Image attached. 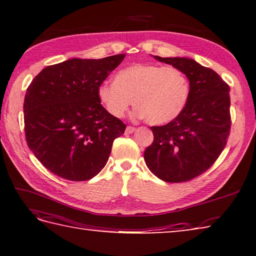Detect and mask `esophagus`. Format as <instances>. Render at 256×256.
<instances>
[{
    "mask_svg": "<svg viewBox=\"0 0 256 256\" xmlns=\"http://www.w3.org/2000/svg\"><path fill=\"white\" fill-rule=\"evenodd\" d=\"M135 130H136V128L128 126H126V134H132V132H134Z\"/></svg>",
    "mask_w": 256,
    "mask_h": 256,
    "instance_id": "esophagus-1",
    "label": "esophagus"
}]
</instances>
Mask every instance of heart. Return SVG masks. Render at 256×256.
<instances>
[{
	"label": "heart",
	"mask_w": 256,
	"mask_h": 256,
	"mask_svg": "<svg viewBox=\"0 0 256 256\" xmlns=\"http://www.w3.org/2000/svg\"><path fill=\"white\" fill-rule=\"evenodd\" d=\"M190 84L186 75L174 66L132 64L118 71L115 80H104L97 88V96L108 112L124 117L132 104L134 114L150 124H164L181 114Z\"/></svg>",
	"instance_id": "obj_1"
}]
</instances>
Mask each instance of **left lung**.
Instances as JSON below:
<instances>
[{
	"mask_svg": "<svg viewBox=\"0 0 256 256\" xmlns=\"http://www.w3.org/2000/svg\"><path fill=\"white\" fill-rule=\"evenodd\" d=\"M154 58L187 76L190 95L179 116L150 128L154 141L144 152V160L159 179L188 182L210 168L226 146L231 128L230 86L216 71L194 60Z\"/></svg>",
	"mask_w": 256,
	"mask_h": 256,
	"instance_id": "left-lung-1",
	"label": "left lung"
}]
</instances>
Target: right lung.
Returning <instances> with one entry per match:
<instances>
[{
  "label": "right lung",
  "instance_id": "1",
  "mask_svg": "<svg viewBox=\"0 0 256 256\" xmlns=\"http://www.w3.org/2000/svg\"><path fill=\"white\" fill-rule=\"evenodd\" d=\"M124 56L48 66L29 84L23 106L26 141L54 174L86 181L104 168L126 126L102 106L97 88Z\"/></svg>",
  "mask_w": 256,
  "mask_h": 256
}]
</instances>
